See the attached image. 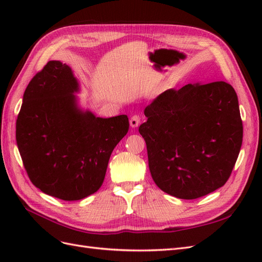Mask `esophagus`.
<instances>
[{
  "label": "esophagus",
  "instance_id": "34e87169",
  "mask_svg": "<svg viewBox=\"0 0 262 262\" xmlns=\"http://www.w3.org/2000/svg\"><path fill=\"white\" fill-rule=\"evenodd\" d=\"M141 123V116L139 115H133L130 119V125L132 128H137V126Z\"/></svg>",
  "mask_w": 262,
  "mask_h": 262
}]
</instances>
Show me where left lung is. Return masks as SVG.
Returning a JSON list of instances; mask_svg holds the SVG:
<instances>
[{
	"instance_id": "obj_1",
	"label": "left lung",
	"mask_w": 262,
	"mask_h": 262,
	"mask_svg": "<svg viewBox=\"0 0 262 262\" xmlns=\"http://www.w3.org/2000/svg\"><path fill=\"white\" fill-rule=\"evenodd\" d=\"M144 138L158 188L192 200L225 185L243 142L238 99L226 82L165 91L145 108Z\"/></svg>"
}]
</instances>
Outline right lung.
Here are the masks:
<instances>
[{"instance_id":"add662e5","label":"right lung","mask_w":262,"mask_h":262,"mask_svg":"<svg viewBox=\"0 0 262 262\" xmlns=\"http://www.w3.org/2000/svg\"><path fill=\"white\" fill-rule=\"evenodd\" d=\"M77 82L60 61L31 78L16 120V141L33 185L64 201L84 199L104 181L110 155L129 131L125 115L95 117L77 109Z\"/></svg>"}]
</instances>
